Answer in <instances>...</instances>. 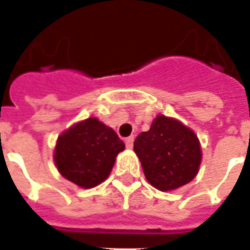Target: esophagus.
<instances>
[{
    "label": "esophagus",
    "mask_w": 250,
    "mask_h": 250,
    "mask_svg": "<svg viewBox=\"0 0 250 250\" xmlns=\"http://www.w3.org/2000/svg\"><path fill=\"white\" fill-rule=\"evenodd\" d=\"M125 146H127V149H132V145H134V137H128L125 138Z\"/></svg>",
    "instance_id": "esophagus-1"
}]
</instances>
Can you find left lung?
Returning a JSON list of instances; mask_svg holds the SVG:
<instances>
[{"label":"left lung","instance_id":"8db88e82","mask_svg":"<svg viewBox=\"0 0 250 250\" xmlns=\"http://www.w3.org/2000/svg\"><path fill=\"white\" fill-rule=\"evenodd\" d=\"M134 151L150 184L160 191H173L198 174L202 149L195 132L181 122L158 115L149 131L134 141Z\"/></svg>","mask_w":250,"mask_h":250}]
</instances>
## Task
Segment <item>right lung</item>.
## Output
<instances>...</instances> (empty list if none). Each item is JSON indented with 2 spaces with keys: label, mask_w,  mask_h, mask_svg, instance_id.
Instances as JSON below:
<instances>
[{
  "label": "right lung",
  "mask_w": 250,
  "mask_h": 250,
  "mask_svg": "<svg viewBox=\"0 0 250 250\" xmlns=\"http://www.w3.org/2000/svg\"><path fill=\"white\" fill-rule=\"evenodd\" d=\"M123 150L125 143L111 127L89 118L59 135L54 161L64 179L81 188H93L109 176Z\"/></svg>",
  "instance_id": "1"
}]
</instances>
